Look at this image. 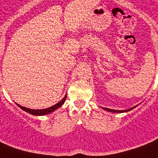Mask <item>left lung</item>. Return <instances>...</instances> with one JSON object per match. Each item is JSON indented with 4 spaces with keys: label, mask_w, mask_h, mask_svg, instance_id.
Wrapping results in <instances>:
<instances>
[{
    "label": "left lung",
    "mask_w": 158,
    "mask_h": 158,
    "mask_svg": "<svg viewBox=\"0 0 158 158\" xmlns=\"http://www.w3.org/2000/svg\"><path fill=\"white\" fill-rule=\"evenodd\" d=\"M137 106H134L133 108H130L128 110H111V109H107V108H102L106 111H110V112H113V113H124V112H127V111H130V110H132L134 108H136Z\"/></svg>",
    "instance_id": "8db88e82"
}]
</instances>
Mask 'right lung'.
<instances>
[{"label": "right lung", "mask_w": 158, "mask_h": 158, "mask_svg": "<svg viewBox=\"0 0 158 158\" xmlns=\"http://www.w3.org/2000/svg\"><path fill=\"white\" fill-rule=\"evenodd\" d=\"M66 98H67V95H65V97H64L58 103H56L55 105L49 107V108H47V109H44V110H32V109H28V108L23 107V106L19 105V104H18V103H16V104H17L21 110H23L24 111H25V112H27V113L31 114H33V115H45V114H48L52 113L55 110H56L57 109H59L60 107H61L62 104L65 102V101H66Z\"/></svg>", "instance_id": "obj_1"}]
</instances>
